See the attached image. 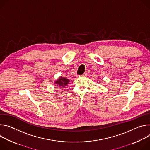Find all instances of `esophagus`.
I'll return each instance as SVG.
<instances>
[{"label":"esophagus","mask_w":150,"mask_h":150,"mask_svg":"<svg viewBox=\"0 0 150 150\" xmlns=\"http://www.w3.org/2000/svg\"><path fill=\"white\" fill-rule=\"evenodd\" d=\"M87 75H88V74L86 73H85L81 75V76H82V77H86V76H87Z\"/></svg>","instance_id":"esophagus-1"}]
</instances>
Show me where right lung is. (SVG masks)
Returning <instances> with one entry per match:
<instances>
[{"instance_id": "right-lung-1", "label": "right lung", "mask_w": 150, "mask_h": 150, "mask_svg": "<svg viewBox=\"0 0 150 150\" xmlns=\"http://www.w3.org/2000/svg\"><path fill=\"white\" fill-rule=\"evenodd\" d=\"M70 80L69 79L60 77L58 80L55 81V84H56L59 88H64L69 83Z\"/></svg>"}]
</instances>
